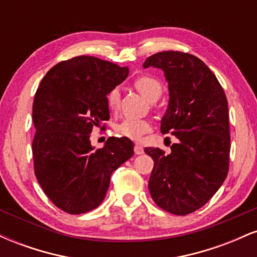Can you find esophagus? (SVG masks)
<instances>
[{
    "label": "esophagus",
    "instance_id": "34e87169",
    "mask_svg": "<svg viewBox=\"0 0 257 257\" xmlns=\"http://www.w3.org/2000/svg\"><path fill=\"white\" fill-rule=\"evenodd\" d=\"M134 152H135V155H143V153H144V149H143V147H141L140 145H139V144H135V146H134Z\"/></svg>",
    "mask_w": 257,
    "mask_h": 257
}]
</instances>
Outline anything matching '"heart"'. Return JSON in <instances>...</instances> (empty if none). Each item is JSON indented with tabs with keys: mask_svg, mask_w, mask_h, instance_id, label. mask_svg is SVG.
Instances as JSON below:
<instances>
[{
	"mask_svg": "<svg viewBox=\"0 0 257 257\" xmlns=\"http://www.w3.org/2000/svg\"><path fill=\"white\" fill-rule=\"evenodd\" d=\"M134 87L144 98L151 102L157 101L161 98L162 91H163L161 82L157 78L147 75L140 76V77L135 79ZM106 101H107V106L111 111H116L119 106V90L114 88V89L108 91L107 96H106ZM114 129L119 135H123V137L139 139L141 135H144L151 129V124L145 119L125 118L117 123Z\"/></svg>",
	"mask_w": 257,
	"mask_h": 257,
	"instance_id": "obj_1",
	"label": "heart"
}]
</instances>
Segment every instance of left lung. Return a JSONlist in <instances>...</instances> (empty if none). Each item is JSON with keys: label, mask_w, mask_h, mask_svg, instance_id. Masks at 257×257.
<instances>
[{"label": "left lung", "mask_w": 257, "mask_h": 257, "mask_svg": "<svg viewBox=\"0 0 257 257\" xmlns=\"http://www.w3.org/2000/svg\"><path fill=\"white\" fill-rule=\"evenodd\" d=\"M144 67L164 72L169 104L161 132L178 138L169 155L145 149L155 162L150 193L168 213L191 214L209 202L228 173L231 140L225 91L211 70L188 53H157L146 59Z\"/></svg>", "instance_id": "1"}]
</instances>
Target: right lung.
I'll return each instance as SVG.
<instances>
[{
    "label": "right lung",
    "mask_w": 257,
    "mask_h": 257,
    "mask_svg": "<svg viewBox=\"0 0 257 257\" xmlns=\"http://www.w3.org/2000/svg\"><path fill=\"white\" fill-rule=\"evenodd\" d=\"M129 69L95 57H76L53 66L41 82L32 106L35 174L49 199L69 214L98 208L111 174L134 155L128 138L90 144L94 126L110 119L108 91L128 77Z\"/></svg>",
    "instance_id": "obj_1"
}]
</instances>
